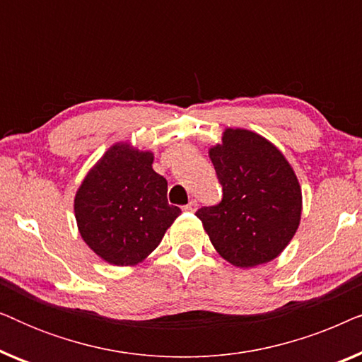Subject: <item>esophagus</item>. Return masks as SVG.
Masks as SVG:
<instances>
[{"mask_svg":"<svg viewBox=\"0 0 362 362\" xmlns=\"http://www.w3.org/2000/svg\"><path fill=\"white\" fill-rule=\"evenodd\" d=\"M196 209H197V201H196V199L189 201V202H187V204L185 206V211H187V212H194Z\"/></svg>","mask_w":362,"mask_h":362,"instance_id":"obj_1","label":"esophagus"}]
</instances>
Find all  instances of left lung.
Returning <instances> with one entry per match:
<instances>
[{"mask_svg": "<svg viewBox=\"0 0 362 362\" xmlns=\"http://www.w3.org/2000/svg\"><path fill=\"white\" fill-rule=\"evenodd\" d=\"M222 201L196 212L222 259L240 269L276 259L298 230L301 186L274 143L245 128H226L209 148Z\"/></svg>", "mask_w": 362, "mask_h": 362, "instance_id": "1", "label": "left lung"}]
</instances>
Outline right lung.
Instances as JSON below:
<instances>
[{
	"label": "right lung",
	"mask_w": 362,
	"mask_h": 362,
	"mask_svg": "<svg viewBox=\"0 0 362 362\" xmlns=\"http://www.w3.org/2000/svg\"><path fill=\"white\" fill-rule=\"evenodd\" d=\"M151 151L118 141L83 177L74 197L82 239L107 264L136 265L160 245L181 214L166 199L168 181Z\"/></svg>",
	"instance_id": "add662e5"
}]
</instances>
